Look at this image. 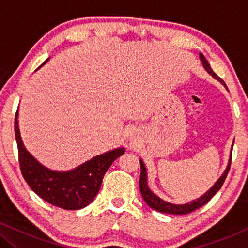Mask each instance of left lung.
<instances>
[{
  "label": "left lung",
  "mask_w": 248,
  "mask_h": 248,
  "mask_svg": "<svg viewBox=\"0 0 248 248\" xmlns=\"http://www.w3.org/2000/svg\"><path fill=\"white\" fill-rule=\"evenodd\" d=\"M201 61L203 62L204 67H205V70L207 72L211 75L213 78H216L217 80H219L221 82V84L224 85V86H226V84L221 80L219 77L216 75L215 72H213L211 66H210L209 62L206 61L205 57L203 56V53H201ZM231 160L232 157L230 158V163L229 166H227L226 170H225V172L223 173V176H221L220 178L218 179L217 182H216V184L213 186L211 189L207 191L205 195H203L202 197H199L198 199H196V201L193 202H190L189 204H184V205H176V204H171V203H168V202H164L163 199H161L160 197H157V196H155L154 193L150 191L149 187L147 186V171H146V167H144L143 162L140 161L141 163V176H140V191H141V195L142 197H143L144 202L149 205L152 209L156 210V211L158 212H162V213H169V215H187V213H191L192 211H195V210L199 209V207H202L203 205H205L207 202L211 199L213 196L216 195L219 191V189H220L221 186H223L225 179H226V176L227 173L230 171V168H231Z\"/></svg>",
  "instance_id": "left-lung-1"
}]
</instances>
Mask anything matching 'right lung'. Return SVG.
I'll list each match as a JSON object with an SVG mask.
<instances>
[{"mask_svg": "<svg viewBox=\"0 0 248 248\" xmlns=\"http://www.w3.org/2000/svg\"><path fill=\"white\" fill-rule=\"evenodd\" d=\"M17 116L16 113L15 136L19 168L25 182L39 197L55 206L64 210H79L87 206L98 195L108 168L124 153V148L95 156L71 171H52L38 163L24 148Z\"/></svg>", "mask_w": 248, "mask_h": 248, "instance_id": "right-lung-1", "label": "right lung"}]
</instances>
